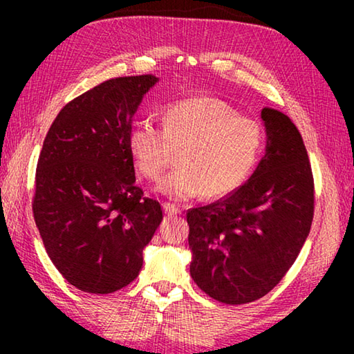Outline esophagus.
<instances>
[{
  "mask_svg": "<svg viewBox=\"0 0 354 354\" xmlns=\"http://www.w3.org/2000/svg\"><path fill=\"white\" fill-rule=\"evenodd\" d=\"M162 207H164V212L167 215H178V214H181V211H179V207L175 206V205H171V203H164Z\"/></svg>",
  "mask_w": 354,
  "mask_h": 354,
  "instance_id": "34e87169",
  "label": "esophagus"
}]
</instances>
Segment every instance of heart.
<instances>
[{"mask_svg":"<svg viewBox=\"0 0 354 354\" xmlns=\"http://www.w3.org/2000/svg\"><path fill=\"white\" fill-rule=\"evenodd\" d=\"M160 123L162 131L149 120L134 123L128 149L136 171L149 181L159 179L178 153L179 167L158 185L160 195L176 201L236 192L254 171L266 143L261 123L218 98L173 101Z\"/></svg>","mask_w":354,"mask_h":354,"instance_id":"1","label":"heart"}]
</instances>
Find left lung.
Returning a JSON list of instances; mask_svg holds the SVG:
<instances>
[{"label": "left lung", "instance_id": "1", "mask_svg": "<svg viewBox=\"0 0 354 354\" xmlns=\"http://www.w3.org/2000/svg\"><path fill=\"white\" fill-rule=\"evenodd\" d=\"M266 154L236 192L187 211L190 277L209 297L245 304L270 292L295 262L314 217V178L292 120L263 107Z\"/></svg>", "mask_w": 354, "mask_h": 354}]
</instances>
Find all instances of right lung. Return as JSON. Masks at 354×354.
I'll list each match as a JSON object with an SVG mask.
<instances>
[{"mask_svg":"<svg viewBox=\"0 0 354 354\" xmlns=\"http://www.w3.org/2000/svg\"><path fill=\"white\" fill-rule=\"evenodd\" d=\"M159 77L101 82L65 104L44 140L32 212L50 259L76 289L112 293L137 278L162 221L136 185L133 117Z\"/></svg>","mask_w":354,"mask_h":354,"instance_id":"add662e5","label":"right lung"}]
</instances>
